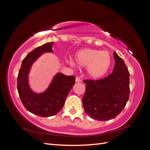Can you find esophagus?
Wrapping results in <instances>:
<instances>
[{"instance_id": "obj_1", "label": "esophagus", "mask_w": 150, "mask_h": 150, "mask_svg": "<svg viewBox=\"0 0 150 150\" xmlns=\"http://www.w3.org/2000/svg\"><path fill=\"white\" fill-rule=\"evenodd\" d=\"M81 81V79H80V78H79V77H76V83H79Z\"/></svg>"}]
</instances>
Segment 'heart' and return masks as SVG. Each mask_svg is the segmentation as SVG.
<instances>
[{"instance_id": "1", "label": "heart", "mask_w": 150, "mask_h": 150, "mask_svg": "<svg viewBox=\"0 0 150 150\" xmlns=\"http://www.w3.org/2000/svg\"><path fill=\"white\" fill-rule=\"evenodd\" d=\"M74 61L79 66H87L88 74L94 79H99L105 76L111 64V56L108 51L88 48L77 52Z\"/></svg>"}]
</instances>
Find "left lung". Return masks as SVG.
<instances>
[{
	"label": "left lung",
	"instance_id": "8db88e82",
	"mask_svg": "<svg viewBox=\"0 0 150 150\" xmlns=\"http://www.w3.org/2000/svg\"><path fill=\"white\" fill-rule=\"evenodd\" d=\"M115 65L112 72L105 78L85 79L83 97L85 112L92 119L107 121L115 118L122 111L129 96V72L124 61L113 53Z\"/></svg>",
	"mask_w": 150,
	"mask_h": 150
}]
</instances>
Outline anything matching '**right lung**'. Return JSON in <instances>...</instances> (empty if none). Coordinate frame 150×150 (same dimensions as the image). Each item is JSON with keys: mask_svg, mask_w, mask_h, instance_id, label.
<instances>
[{"mask_svg": "<svg viewBox=\"0 0 150 150\" xmlns=\"http://www.w3.org/2000/svg\"><path fill=\"white\" fill-rule=\"evenodd\" d=\"M52 44L46 43L30 52L22 61L17 76L18 93L24 106L29 112L40 117L57 114L64 106L67 94L75 83V76L58 73L44 93L35 94L30 90L28 76L31 65L43 52H52Z\"/></svg>", "mask_w": 150, "mask_h": 150, "instance_id": "obj_1", "label": "right lung"}]
</instances>
